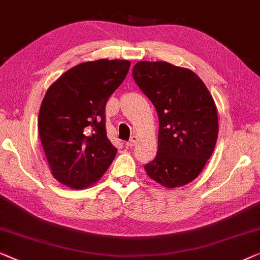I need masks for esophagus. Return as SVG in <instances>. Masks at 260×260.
Listing matches in <instances>:
<instances>
[{
	"instance_id": "obj_1",
	"label": "esophagus",
	"mask_w": 260,
	"mask_h": 260,
	"mask_svg": "<svg viewBox=\"0 0 260 260\" xmlns=\"http://www.w3.org/2000/svg\"><path fill=\"white\" fill-rule=\"evenodd\" d=\"M135 142H137V137L133 135V137H131L129 140L126 142V146H127V147H133V146L135 145Z\"/></svg>"
}]
</instances>
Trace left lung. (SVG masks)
<instances>
[{
    "label": "left lung",
    "mask_w": 260,
    "mask_h": 260,
    "mask_svg": "<svg viewBox=\"0 0 260 260\" xmlns=\"http://www.w3.org/2000/svg\"><path fill=\"white\" fill-rule=\"evenodd\" d=\"M132 75L159 116L158 153L145 165L148 177L166 188L187 185L203 171L217 142L213 98L196 73L168 62L140 61Z\"/></svg>",
    "instance_id": "8db88e82"
}]
</instances>
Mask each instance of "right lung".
<instances>
[{
    "mask_svg": "<svg viewBox=\"0 0 260 260\" xmlns=\"http://www.w3.org/2000/svg\"><path fill=\"white\" fill-rule=\"evenodd\" d=\"M127 60L83 62L63 73L43 98L39 134L53 177L71 188L94 185L116 149L107 138L105 108L128 73Z\"/></svg>",
    "mask_w": 260,
    "mask_h": 260,
    "instance_id": "obj_1",
    "label": "right lung"
}]
</instances>
